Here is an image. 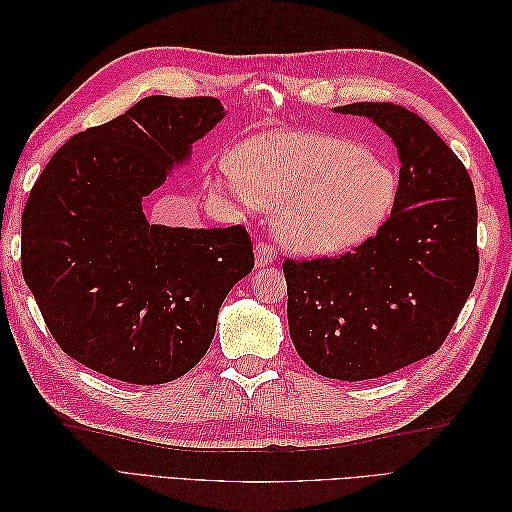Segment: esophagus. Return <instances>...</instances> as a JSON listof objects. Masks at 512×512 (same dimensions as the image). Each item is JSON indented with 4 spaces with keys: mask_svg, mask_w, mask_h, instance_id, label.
I'll return each instance as SVG.
<instances>
[{
    "mask_svg": "<svg viewBox=\"0 0 512 512\" xmlns=\"http://www.w3.org/2000/svg\"><path fill=\"white\" fill-rule=\"evenodd\" d=\"M254 256H256V267H267V265H271V262L277 260V250L273 245L260 241L254 247Z\"/></svg>",
    "mask_w": 512,
    "mask_h": 512,
    "instance_id": "1",
    "label": "esophagus"
}]
</instances>
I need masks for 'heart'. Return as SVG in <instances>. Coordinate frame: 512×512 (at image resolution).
Wrapping results in <instances>:
<instances>
[{
  "label": "heart",
  "mask_w": 512,
  "mask_h": 512,
  "mask_svg": "<svg viewBox=\"0 0 512 512\" xmlns=\"http://www.w3.org/2000/svg\"><path fill=\"white\" fill-rule=\"evenodd\" d=\"M215 181L237 209H275V232L327 256L374 237L397 203V168L374 149L324 132H267L245 141Z\"/></svg>",
  "instance_id": "b5f03b06"
}]
</instances>
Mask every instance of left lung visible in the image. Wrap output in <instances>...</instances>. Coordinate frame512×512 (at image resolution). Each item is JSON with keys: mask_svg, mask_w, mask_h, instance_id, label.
Returning a JSON list of instances; mask_svg holds the SVG:
<instances>
[{"mask_svg": "<svg viewBox=\"0 0 512 512\" xmlns=\"http://www.w3.org/2000/svg\"><path fill=\"white\" fill-rule=\"evenodd\" d=\"M401 162L397 203L374 237L339 258L286 260L288 329L316 374L380 378L436 352L478 273L476 198L466 166L408 108L356 102Z\"/></svg>", "mask_w": 512, "mask_h": 512, "instance_id": "left-lung-1", "label": "left lung"}]
</instances>
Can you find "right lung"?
Listing matches in <instances>:
<instances>
[{"mask_svg":"<svg viewBox=\"0 0 512 512\" xmlns=\"http://www.w3.org/2000/svg\"><path fill=\"white\" fill-rule=\"evenodd\" d=\"M224 115L215 98H143L72 136L29 192L23 277L55 342L85 367L130 384L188 374L254 269L243 226L170 228L143 211Z\"/></svg>","mask_w":512,"mask_h":512,"instance_id":"obj_1","label":"right lung"}]
</instances>
